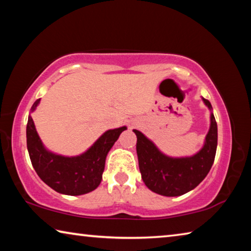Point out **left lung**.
Segmentation results:
<instances>
[{"mask_svg":"<svg viewBox=\"0 0 251 251\" xmlns=\"http://www.w3.org/2000/svg\"><path fill=\"white\" fill-rule=\"evenodd\" d=\"M202 101L210 110V126L202 147L192 156L164 154L142 131L133 129L137 137L136 151L142 179L151 192L167 197L181 196L196 188L209 173L217 150V123L210 101L203 97Z\"/></svg>","mask_w":251,"mask_h":251,"instance_id":"obj_1","label":"left lung"}]
</instances>
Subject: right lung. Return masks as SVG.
Listing matches in <instances>:
<instances>
[{
    "label": "right lung",
    "mask_w": 251,
    "mask_h": 251,
    "mask_svg": "<svg viewBox=\"0 0 251 251\" xmlns=\"http://www.w3.org/2000/svg\"><path fill=\"white\" fill-rule=\"evenodd\" d=\"M41 100L33 104L31 113ZM31 113L26 125V144L29 158L39 177L55 192L69 196H79L96 189L101 181L105 160L110 148L126 126L108 129L86 151L77 156H63L49 151L41 141Z\"/></svg>",
    "instance_id": "1"
}]
</instances>
